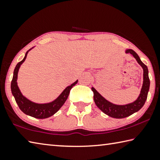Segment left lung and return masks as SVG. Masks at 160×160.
I'll list each match as a JSON object with an SVG mask.
<instances>
[{"instance_id":"left-lung-1","label":"left lung","mask_w":160,"mask_h":160,"mask_svg":"<svg viewBox=\"0 0 160 160\" xmlns=\"http://www.w3.org/2000/svg\"><path fill=\"white\" fill-rule=\"evenodd\" d=\"M126 53H130L136 58L138 63L143 69V83L139 96L135 101L127 105H119L113 104L103 98L93 87L91 89L93 92V99L96 105L100 110L107 115L116 119H122L131 115L141 110L146 101L148 93L150 88V79L148 77V69L147 66L141 60L138 54L131 49L126 50Z\"/></svg>"}]
</instances>
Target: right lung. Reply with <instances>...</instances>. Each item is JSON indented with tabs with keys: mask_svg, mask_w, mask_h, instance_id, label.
Segmentation results:
<instances>
[{
	"mask_svg": "<svg viewBox=\"0 0 160 160\" xmlns=\"http://www.w3.org/2000/svg\"><path fill=\"white\" fill-rule=\"evenodd\" d=\"M32 48L28 50L26 54H25L23 60L18 63L15 69H14L12 80L11 82V91H12L13 96L15 98L17 104L18 105L19 109L24 114L34 117V118L46 119L48 118V117H51L60 110V108L65 102L67 98H68L70 90H71L73 86L77 84L78 80L76 81L72 84L67 86L57 98L50 102L44 103V104H38V103L33 102L28 100L21 93L18 86L17 80H18V74L19 67H20L21 64L24 62V60H26L28 52Z\"/></svg>",
	"mask_w": 160,
	"mask_h": 160,
	"instance_id": "add662e5",
	"label": "right lung"
}]
</instances>
